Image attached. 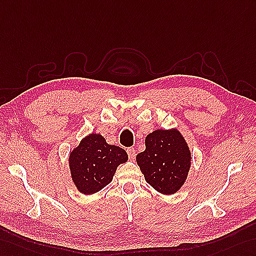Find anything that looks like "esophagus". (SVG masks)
Listing matches in <instances>:
<instances>
[{"label":"esophagus","mask_w":256,"mask_h":256,"mask_svg":"<svg viewBox=\"0 0 256 256\" xmlns=\"http://www.w3.org/2000/svg\"><path fill=\"white\" fill-rule=\"evenodd\" d=\"M127 153H128V155H129V158L132 160H134V158H136V150L134 148H127Z\"/></svg>","instance_id":"1"}]
</instances>
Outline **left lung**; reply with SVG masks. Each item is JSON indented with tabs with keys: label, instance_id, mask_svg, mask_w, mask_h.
<instances>
[{
	"label": "left lung",
	"instance_id": "obj_1",
	"mask_svg": "<svg viewBox=\"0 0 256 256\" xmlns=\"http://www.w3.org/2000/svg\"><path fill=\"white\" fill-rule=\"evenodd\" d=\"M146 182L160 194L182 189L191 167V151L177 128L156 129L146 136V150L136 155Z\"/></svg>",
	"mask_w": 256,
	"mask_h": 256
}]
</instances>
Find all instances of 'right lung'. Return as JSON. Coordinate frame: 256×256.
Instances as JSON below:
<instances>
[{"mask_svg": "<svg viewBox=\"0 0 256 256\" xmlns=\"http://www.w3.org/2000/svg\"><path fill=\"white\" fill-rule=\"evenodd\" d=\"M127 160L124 148L108 144L102 134L94 132L81 139L68 155L72 182L84 196L105 188L113 180L117 167Z\"/></svg>", "mask_w": 256, "mask_h": 256, "instance_id": "obj_1", "label": "right lung"}]
</instances>
